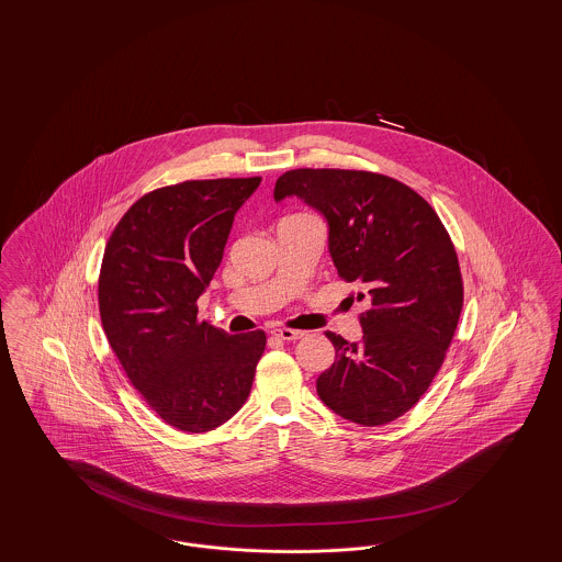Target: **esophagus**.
Returning a JSON list of instances; mask_svg holds the SVG:
<instances>
[{
    "mask_svg": "<svg viewBox=\"0 0 562 562\" xmlns=\"http://www.w3.org/2000/svg\"><path fill=\"white\" fill-rule=\"evenodd\" d=\"M271 335L278 337V339H284V341H296V339H301L305 333H303V330H293V328H273Z\"/></svg>",
    "mask_w": 562,
    "mask_h": 562,
    "instance_id": "obj_1",
    "label": "esophagus"
}]
</instances>
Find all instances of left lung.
<instances>
[{
    "instance_id": "8db88e82",
    "label": "left lung",
    "mask_w": 562,
    "mask_h": 562,
    "mask_svg": "<svg viewBox=\"0 0 562 562\" xmlns=\"http://www.w3.org/2000/svg\"><path fill=\"white\" fill-rule=\"evenodd\" d=\"M328 223V252L356 284L362 341L326 333L335 362L316 381L321 401L360 426L398 419L440 371L463 307L451 236L428 202L401 181L339 168H296L273 189Z\"/></svg>"
}]
</instances>
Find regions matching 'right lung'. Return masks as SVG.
Instances as JSON below:
<instances>
[{"instance_id":"right-lung-1","label":"right lung","mask_w":562,"mask_h":562,"mask_svg":"<svg viewBox=\"0 0 562 562\" xmlns=\"http://www.w3.org/2000/svg\"><path fill=\"white\" fill-rule=\"evenodd\" d=\"M261 177L186 181L136 200L103 255L99 310L122 369L161 419L202 434L248 398L266 333L227 335L198 318L234 216Z\"/></svg>"}]
</instances>
